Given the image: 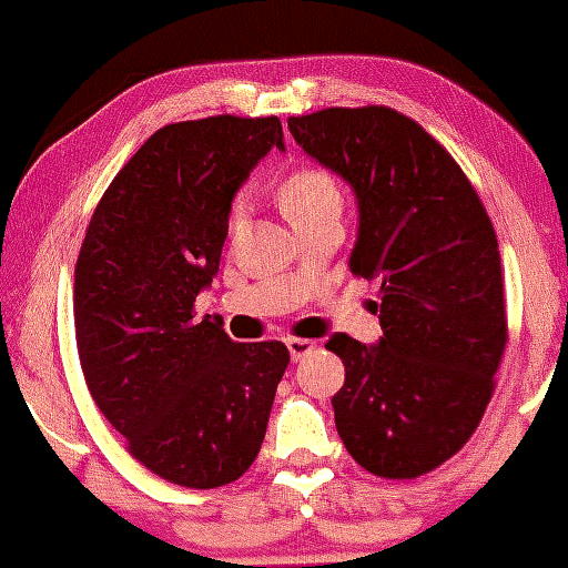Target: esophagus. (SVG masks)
Returning a JSON list of instances; mask_svg holds the SVG:
<instances>
[{
  "instance_id": "esophagus-1",
  "label": "esophagus",
  "mask_w": 568,
  "mask_h": 568,
  "mask_svg": "<svg viewBox=\"0 0 568 568\" xmlns=\"http://www.w3.org/2000/svg\"><path fill=\"white\" fill-rule=\"evenodd\" d=\"M286 347H290V358L292 361H303L305 355H311L316 349V342L313 339H300V337H290L286 339Z\"/></svg>"
}]
</instances>
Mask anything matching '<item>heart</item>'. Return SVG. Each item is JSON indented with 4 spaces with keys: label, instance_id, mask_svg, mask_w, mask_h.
I'll list each match as a JSON object with an SVG mask.
<instances>
[{
    "label": "heart",
    "instance_id": "b5f03b06",
    "mask_svg": "<svg viewBox=\"0 0 568 568\" xmlns=\"http://www.w3.org/2000/svg\"><path fill=\"white\" fill-rule=\"evenodd\" d=\"M278 207L286 215L292 226H303V223L318 219L324 213H342V189L334 181L332 173L324 168H300V171L290 173L276 192ZM244 219V205L234 202L229 213V226L236 229Z\"/></svg>",
    "mask_w": 568,
    "mask_h": 568
}]
</instances>
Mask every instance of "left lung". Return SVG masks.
<instances>
[{
  "label": "left lung",
  "instance_id": "1",
  "mask_svg": "<svg viewBox=\"0 0 568 568\" xmlns=\"http://www.w3.org/2000/svg\"><path fill=\"white\" fill-rule=\"evenodd\" d=\"M290 131L358 197L349 271L382 282L379 345L334 334L345 363L334 422L366 471L416 479L468 443L508 342L500 250L477 189L413 118L326 108Z\"/></svg>",
  "mask_w": 568,
  "mask_h": 568
}]
</instances>
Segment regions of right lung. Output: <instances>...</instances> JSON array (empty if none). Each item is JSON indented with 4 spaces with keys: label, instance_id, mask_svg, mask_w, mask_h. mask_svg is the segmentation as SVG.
I'll list each match as a JSON object with an SVG mask.
<instances>
[{
    "label": "right lung",
    "instance_id": "obj_1",
    "mask_svg": "<svg viewBox=\"0 0 568 568\" xmlns=\"http://www.w3.org/2000/svg\"><path fill=\"white\" fill-rule=\"evenodd\" d=\"M284 150L282 121L213 115L158 129L104 189L75 261L83 379L125 447L160 479L213 489L257 458L284 342H234L194 316L236 189Z\"/></svg>",
    "mask_w": 568,
    "mask_h": 568
}]
</instances>
